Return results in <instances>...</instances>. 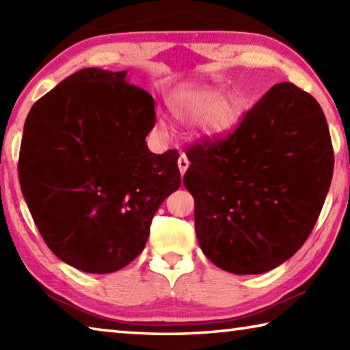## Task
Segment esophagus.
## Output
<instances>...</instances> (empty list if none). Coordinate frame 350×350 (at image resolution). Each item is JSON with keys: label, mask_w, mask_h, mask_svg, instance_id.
<instances>
[{"label": "esophagus", "mask_w": 350, "mask_h": 350, "mask_svg": "<svg viewBox=\"0 0 350 350\" xmlns=\"http://www.w3.org/2000/svg\"><path fill=\"white\" fill-rule=\"evenodd\" d=\"M177 165H179L180 174H182V176L185 174V171H187V170H188V167H189V161H188V157L185 156V152H180L179 161H177Z\"/></svg>", "instance_id": "34e87169"}]
</instances>
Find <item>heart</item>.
I'll list each match as a JSON object with an SVG mask.
<instances>
[{"mask_svg":"<svg viewBox=\"0 0 350 350\" xmlns=\"http://www.w3.org/2000/svg\"><path fill=\"white\" fill-rule=\"evenodd\" d=\"M171 114L179 123H198L199 133L205 139H222L238 128L244 116V105L213 88H189L177 92L170 102ZM163 131L165 123L157 122Z\"/></svg>","mask_w":350,"mask_h":350,"instance_id":"heart-1","label":"heart"}]
</instances>
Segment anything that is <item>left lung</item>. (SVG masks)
I'll return each instance as SVG.
<instances>
[{"label": "left lung", "mask_w": 350, "mask_h": 350, "mask_svg": "<svg viewBox=\"0 0 350 350\" xmlns=\"http://www.w3.org/2000/svg\"><path fill=\"white\" fill-rule=\"evenodd\" d=\"M187 157L199 245L236 275L264 273L303 247L334 174L321 106L287 81L271 86L233 133L196 142Z\"/></svg>", "instance_id": "obj_1"}]
</instances>
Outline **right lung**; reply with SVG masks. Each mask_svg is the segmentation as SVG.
Segmentation results:
<instances>
[{
    "label": "right lung",
    "instance_id": "1",
    "mask_svg": "<svg viewBox=\"0 0 350 350\" xmlns=\"http://www.w3.org/2000/svg\"><path fill=\"white\" fill-rule=\"evenodd\" d=\"M126 70L86 68L41 97L23 131L18 176L40 234L86 273L135 259L154 215L180 187L179 154H154V98Z\"/></svg>",
    "mask_w": 350,
    "mask_h": 350
}]
</instances>
